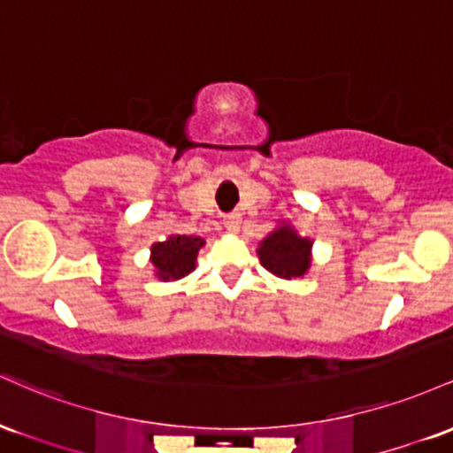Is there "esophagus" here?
I'll return each instance as SVG.
<instances>
[{"label":"esophagus","mask_w":453,"mask_h":453,"mask_svg":"<svg viewBox=\"0 0 453 453\" xmlns=\"http://www.w3.org/2000/svg\"><path fill=\"white\" fill-rule=\"evenodd\" d=\"M240 222H242L240 213H231V216H225L226 231H237V228H240Z\"/></svg>","instance_id":"obj_1"}]
</instances>
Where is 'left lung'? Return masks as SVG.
<instances>
[{"label": "left lung", "mask_w": 453, "mask_h": 453, "mask_svg": "<svg viewBox=\"0 0 453 453\" xmlns=\"http://www.w3.org/2000/svg\"><path fill=\"white\" fill-rule=\"evenodd\" d=\"M310 246L312 242L299 237L291 226H282L265 237L258 248L261 265L280 278H299L310 267Z\"/></svg>", "instance_id": "8db88e82"}]
</instances>
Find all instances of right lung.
<instances>
[{
    "mask_svg": "<svg viewBox=\"0 0 453 453\" xmlns=\"http://www.w3.org/2000/svg\"><path fill=\"white\" fill-rule=\"evenodd\" d=\"M201 237L171 235L166 242L154 243L151 248V263L162 280H180L195 269L196 254L203 246Z\"/></svg>",
    "mask_w": 453,
    "mask_h": 453,
    "instance_id": "right-lung-1",
    "label": "right lung"
}]
</instances>
